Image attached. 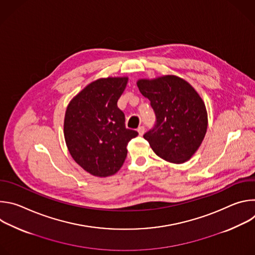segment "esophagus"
<instances>
[{"instance_id": "esophagus-1", "label": "esophagus", "mask_w": 255, "mask_h": 255, "mask_svg": "<svg viewBox=\"0 0 255 255\" xmlns=\"http://www.w3.org/2000/svg\"><path fill=\"white\" fill-rule=\"evenodd\" d=\"M137 131H138V133H139V135H143L144 134V131H145V128L143 127V126H139L138 127V129H137Z\"/></svg>"}]
</instances>
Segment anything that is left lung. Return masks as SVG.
Segmentation results:
<instances>
[{"mask_svg": "<svg viewBox=\"0 0 255 255\" xmlns=\"http://www.w3.org/2000/svg\"><path fill=\"white\" fill-rule=\"evenodd\" d=\"M140 93L150 101L155 127L143 137L165 161L184 163L201 146L208 128V113L198 92L184 79L167 75L137 81Z\"/></svg>", "mask_w": 255, "mask_h": 255, "instance_id": "left-lung-1", "label": "left lung"}]
</instances>
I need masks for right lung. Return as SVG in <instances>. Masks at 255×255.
Returning <instances> with one entry per match:
<instances>
[{
    "label": "right lung",
    "mask_w": 255,
    "mask_h": 255,
    "mask_svg": "<svg viewBox=\"0 0 255 255\" xmlns=\"http://www.w3.org/2000/svg\"><path fill=\"white\" fill-rule=\"evenodd\" d=\"M128 77H109L92 82L67 105L63 133L74 160L99 177L115 174L127 156L128 142L137 131L125 127L117 102Z\"/></svg>",
    "instance_id": "obj_1"
}]
</instances>
